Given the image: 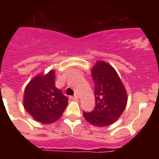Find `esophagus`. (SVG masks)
<instances>
[{
  "label": "esophagus",
  "instance_id": "34e87169",
  "mask_svg": "<svg viewBox=\"0 0 159 159\" xmlns=\"http://www.w3.org/2000/svg\"><path fill=\"white\" fill-rule=\"evenodd\" d=\"M70 98H71V99H78V95H75L74 96H71Z\"/></svg>",
  "mask_w": 159,
  "mask_h": 159
}]
</instances>
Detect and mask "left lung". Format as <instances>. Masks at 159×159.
Segmentation results:
<instances>
[{
    "mask_svg": "<svg viewBox=\"0 0 159 159\" xmlns=\"http://www.w3.org/2000/svg\"><path fill=\"white\" fill-rule=\"evenodd\" d=\"M95 83V107L83 111L87 121L96 127H107L117 120L127 106V95L119 75L110 64L97 62L92 69Z\"/></svg>",
    "mask_w": 159,
    "mask_h": 159,
    "instance_id": "left-lung-1",
    "label": "left lung"
}]
</instances>
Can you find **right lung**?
<instances>
[{
  "mask_svg": "<svg viewBox=\"0 0 159 159\" xmlns=\"http://www.w3.org/2000/svg\"><path fill=\"white\" fill-rule=\"evenodd\" d=\"M67 97L55 86V71L37 75L25 91L24 107L35 120L51 123L62 116L67 106Z\"/></svg>",
  "mask_w": 159,
  "mask_h": 159,
  "instance_id": "right-lung-1",
  "label": "right lung"
}]
</instances>
